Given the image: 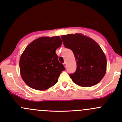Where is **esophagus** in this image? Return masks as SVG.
<instances>
[{"label":"esophagus","mask_w":122,"mask_h":122,"mask_svg":"<svg viewBox=\"0 0 122 122\" xmlns=\"http://www.w3.org/2000/svg\"><path fill=\"white\" fill-rule=\"evenodd\" d=\"M63 65L64 66V67H65L66 68V67H67V63H66V62H64L63 63Z\"/></svg>","instance_id":"obj_1"}]
</instances>
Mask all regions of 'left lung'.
<instances>
[{
    "label": "left lung",
    "instance_id": "1",
    "mask_svg": "<svg viewBox=\"0 0 122 122\" xmlns=\"http://www.w3.org/2000/svg\"><path fill=\"white\" fill-rule=\"evenodd\" d=\"M65 47L71 49L76 62V70L69 74L74 83L83 87L98 84L106 72V58L99 45L80 33L61 36Z\"/></svg>",
    "mask_w": 122,
    "mask_h": 122
}]
</instances>
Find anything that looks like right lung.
I'll use <instances>...</instances> for the list:
<instances>
[{
  "mask_svg": "<svg viewBox=\"0 0 122 122\" xmlns=\"http://www.w3.org/2000/svg\"><path fill=\"white\" fill-rule=\"evenodd\" d=\"M60 36L41 37L27 46L19 61L20 75L31 88L45 91L58 82L65 70L55 51L62 44Z\"/></svg>",
  "mask_w": 122,
  "mask_h": 122,
  "instance_id": "add662e5",
  "label": "right lung"
}]
</instances>
